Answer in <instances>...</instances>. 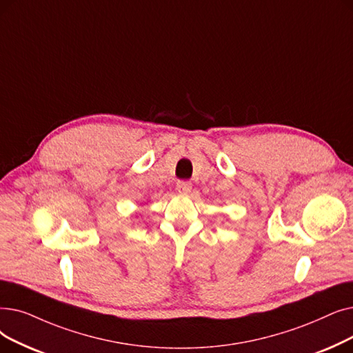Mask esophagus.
<instances>
[{
    "label": "esophagus",
    "instance_id": "34e87169",
    "mask_svg": "<svg viewBox=\"0 0 353 353\" xmlns=\"http://www.w3.org/2000/svg\"><path fill=\"white\" fill-rule=\"evenodd\" d=\"M176 189H177V192H179V193L188 194V193L190 192V189H192V183H190V181H188V180H180V181L177 183Z\"/></svg>",
    "mask_w": 353,
    "mask_h": 353
}]
</instances>
